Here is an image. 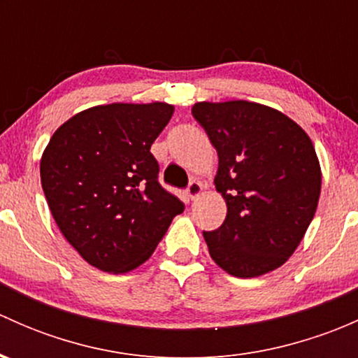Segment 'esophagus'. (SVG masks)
Masks as SVG:
<instances>
[{
    "label": "esophagus",
    "instance_id": "1",
    "mask_svg": "<svg viewBox=\"0 0 358 358\" xmlns=\"http://www.w3.org/2000/svg\"><path fill=\"white\" fill-rule=\"evenodd\" d=\"M202 190H204V185H202L201 182H196V180H194V182H190L189 187H187V196H189V199L196 201L202 194Z\"/></svg>",
    "mask_w": 358,
    "mask_h": 358
}]
</instances>
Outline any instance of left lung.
Here are the masks:
<instances>
[{"instance_id":"8db88e82","label":"left lung","mask_w":358,"mask_h":358,"mask_svg":"<svg viewBox=\"0 0 358 358\" xmlns=\"http://www.w3.org/2000/svg\"><path fill=\"white\" fill-rule=\"evenodd\" d=\"M192 115L218 152L215 187L227 202L222 227L202 232L220 268L241 279L279 268L317 211L319 159L301 126L246 100L197 102Z\"/></svg>"}]
</instances>
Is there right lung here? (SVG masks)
I'll list each match as a JSON object with an SVG mask.
<instances>
[{
	"label": "right lung",
	"mask_w": 358,
	"mask_h": 358,
	"mask_svg": "<svg viewBox=\"0 0 358 358\" xmlns=\"http://www.w3.org/2000/svg\"><path fill=\"white\" fill-rule=\"evenodd\" d=\"M173 110L164 102L92 107L64 122L43 152L50 211L67 243L102 272L147 262L185 208L157 182L150 154Z\"/></svg>",
	"instance_id": "add662e5"
}]
</instances>
